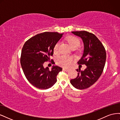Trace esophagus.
Wrapping results in <instances>:
<instances>
[{
  "label": "esophagus",
  "mask_w": 120,
  "mask_h": 120,
  "mask_svg": "<svg viewBox=\"0 0 120 120\" xmlns=\"http://www.w3.org/2000/svg\"><path fill=\"white\" fill-rule=\"evenodd\" d=\"M63 71H69V70L68 68H63Z\"/></svg>",
  "instance_id": "esophagus-1"
}]
</instances>
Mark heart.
Returning <instances> with one entry per match:
<instances>
[{"instance_id":"b5f03b06","label":"heart","mask_w":120,"mask_h":120,"mask_svg":"<svg viewBox=\"0 0 120 120\" xmlns=\"http://www.w3.org/2000/svg\"><path fill=\"white\" fill-rule=\"evenodd\" d=\"M66 41L68 43L71 48H77L80 45V41L79 39L72 35H69L66 38ZM59 47H60V42H57L54 45L53 48V52L54 54H58L59 53ZM72 60V57L70 56H61L57 57L56 59V64L64 68H68L71 65V64Z\"/></svg>"}]
</instances>
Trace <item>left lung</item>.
Segmentation results:
<instances>
[{
  "instance_id": "obj_1",
  "label": "left lung",
  "mask_w": 120,
  "mask_h": 120,
  "mask_svg": "<svg viewBox=\"0 0 120 120\" xmlns=\"http://www.w3.org/2000/svg\"><path fill=\"white\" fill-rule=\"evenodd\" d=\"M80 37L83 42L84 49L79 64H85V70H76L78 71L77 77L70 81L71 84L78 89L89 88L100 77L105 65L106 52L104 45L96 36L86 31H72Z\"/></svg>"
}]
</instances>
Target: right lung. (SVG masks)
<instances>
[{"label": "right lung", "mask_w": 120, "mask_h": 120, "mask_svg": "<svg viewBox=\"0 0 120 120\" xmlns=\"http://www.w3.org/2000/svg\"><path fill=\"white\" fill-rule=\"evenodd\" d=\"M64 34L45 32L31 38L25 42L21 50L20 64L28 82L38 89L51 88L56 81V76L62 68L53 66L51 70L45 68V61H50L53 54L54 46ZM52 64L54 63L52 60Z\"/></svg>", "instance_id": "right-lung-1"}]
</instances>
